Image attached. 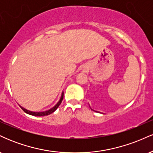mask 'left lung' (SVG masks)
<instances>
[{"label": "left lung", "mask_w": 153, "mask_h": 153, "mask_svg": "<svg viewBox=\"0 0 153 153\" xmlns=\"http://www.w3.org/2000/svg\"><path fill=\"white\" fill-rule=\"evenodd\" d=\"M92 110H93V109H92Z\"/></svg>", "instance_id": "left-lung-1"}]
</instances>
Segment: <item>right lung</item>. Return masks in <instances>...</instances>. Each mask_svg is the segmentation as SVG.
Instances as JSON below:
<instances>
[{
  "instance_id": "obj_1",
  "label": "right lung",
  "mask_w": 153,
  "mask_h": 153,
  "mask_svg": "<svg viewBox=\"0 0 153 153\" xmlns=\"http://www.w3.org/2000/svg\"><path fill=\"white\" fill-rule=\"evenodd\" d=\"M63 95H64V93H62V96H61V98H60V100L59 101V102L57 103V104L54 106L53 108H52L51 109L48 110V111H43V112H33V111H30L26 109V108H23V107L20 106L21 108H22V110L24 111V112H26V114H30V115H33V116H37V117H42V116H47V115H49L50 114L53 113V112L57 109V108H58L59 105H60V103H62V101L63 99Z\"/></svg>"
}]
</instances>
